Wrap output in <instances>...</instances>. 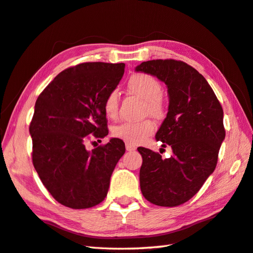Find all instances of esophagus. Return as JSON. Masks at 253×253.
Returning a JSON list of instances; mask_svg holds the SVG:
<instances>
[{
    "label": "esophagus",
    "instance_id": "34e87169",
    "mask_svg": "<svg viewBox=\"0 0 253 253\" xmlns=\"http://www.w3.org/2000/svg\"><path fill=\"white\" fill-rule=\"evenodd\" d=\"M125 147H126L127 151H135V150H136V147L133 146V144H130V143H126Z\"/></svg>",
    "mask_w": 253,
    "mask_h": 253
}]
</instances>
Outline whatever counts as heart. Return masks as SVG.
I'll list each match as a JSON object with an SVG mask.
<instances>
[{
	"label": "heart",
	"instance_id": "obj_1",
	"mask_svg": "<svg viewBox=\"0 0 253 253\" xmlns=\"http://www.w3.org/2000/svg\"><path fill=\"white\" fill-rule=\"evenodd\" d=\"M128 92L143 100V114L157 120H162L166 115V104L162 96L163 85L152 75L136 73L127 82ZM120 110V99L116 90H111L103 100L105 115L115 120ZM155 130L154 123L146 118L140 122H126L113 127L112 133L117 139L130 144H140Z\"/></svg>",
	"mask_w": 253,
	"mask_h": 253
}]
</instances>
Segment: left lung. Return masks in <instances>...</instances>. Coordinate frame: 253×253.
<instances>
[{
  "mask_svg": "<svg viewBox=\"0 0 253 253\" xmlns=\"http://www.w3.org/2000/svg\"><path fill=\"white\" fill-rule=\"evenodd\" d=\"M168 85L169 112L155 138L173 155L138 149L142 157L140 188L149 202L177 207L187 202L216 168L225 138L223 109L211 85L197 69L176 60H152L136 67Z\"/></svg>",
  "mask_w": 253,
  "mask_h": 253,
  "instance_id": "1",
  "label": "left lung"
}]
</instances>
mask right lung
I'll use <instances>...</instances> for the list:
<instances>
[{"label":"right lung","instance_id":"right-lung-1","mask_svg":"<svg viewBox=\"0 0 253 253\" xmlns=\"http://www.w3.org/2000/svg\"><path fill=\"white\" fill-rule=\"evenodd\" d=\"M125 64L88 62L61 72L38 96L29 126L32 163L55 200L71 209L105 199L125 143L117 138L88 151L91 138L109 133L103 100L114 90Z\"/></svg>","mask_w":253,"mask_h":253}]
</instances>
